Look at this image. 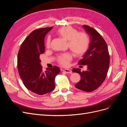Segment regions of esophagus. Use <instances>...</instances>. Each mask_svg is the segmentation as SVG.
<instances>
[{"label":"esophagus","mask_w":127,"mask_h":127,"mask_svg":"<svg viewBox=\"0 0 127 127\" xmlns=\"http://www.w3.org/2000/svg\"><path fill=\"white\" fill-rule=\"evenodd\" d=\"M63 71L66 73H68V74H71L72 73L71 70H70V69H64Z\"/></svg>","instance_id":"obj_1"}]
</instances>
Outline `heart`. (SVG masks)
I'll return each instance as SVG.
<instances>
[{
	"instance_id": "1",
	"label": "heart",
	"mask_w": 127,
	"mask_h": 127,
	"mask_svg": "<svg viewBox=\"0 0 127 127\" xmlns=\"http://www.w3.org/2000/svg\"><path fill=\"white\" fill-rule=\"evenodd\" d=\"M57 34L63 39L68 41V47L76 56L81 57L87 52L90 40L85 33H78L77 31L72 26H66L58 30ZM50 44L51 37L49 36L46 41V46L49 48ZM71 59V54L66 53L58 56V61L62 66L66 67Z\"/></svg>"
}]
</instances>
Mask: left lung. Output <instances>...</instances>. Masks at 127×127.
<instances>
[{
    "label": "left lung",
    "instance_id": "1",
    "mask_svg": "<svg viewBox=\"0 0 127 127\" xmlns=\"http://www.w3.org/2000/svg\"><path fill=\"white\" fill-rule=\"evenodd\" d=\"M84 29L90 37L87 52L83 55L78 64L87 65L86 71L74 68L72 71L81 76L80 81L75 85L78 89L87 92L97 89L104 81L110 64V55L106 42L96 30L84 25Z\"/></svg>",
    "mask_w": 127,
    "mask_h": 127
}]
</instances>
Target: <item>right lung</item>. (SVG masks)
<instances>
[{"mask_svg": "<svg viewBox=\"0 0 127 127\" xmlns=\"http://www.w3.org/2000/svg\"><path fill=\"white\" fill-rule=\"evenodd\" d=\"M53 27L33 31L22 43L17 56L19 75L25 86L33 93L44 95L55 89V79L59 67L47 68L43 71L40 56L44 52V37Z\"/></svg>", "mask_w": 127, "mask_h": 127, "instance_id": "1", "label": "right lung"}]
</instances>
